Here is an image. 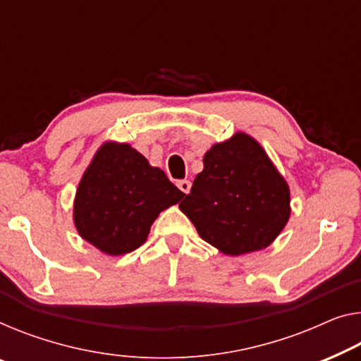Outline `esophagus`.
<instances>
[{
	"label": "esophagus",
	"instance_id": "34e87169",
	"mask_svg": "<svg viewBox=\"0 0 361 361\" xmlns=\"http://www.w3.org/2000/svg\"><path fill=\"white\" fill-rule=\"evenodd\" d=\"M176 186H178L180 190L185 192V195H188V192H190V190H191V181L190 180H181V181L176 183Z\"/></svg>",
	"mask_w": 361,
	"mask_h": 361
}]
</instances>
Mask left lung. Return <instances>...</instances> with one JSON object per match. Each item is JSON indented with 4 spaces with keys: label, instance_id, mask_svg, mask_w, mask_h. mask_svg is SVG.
<instances>
[{
    "label": "left lung",
    "instance_id": "1",
    "mask_svg": "<svg viewBox=\"0 0 361 361\" xmlns=\"http://www.w3.org/2000/svg\"><path fill=\"white\" fill-rule=\"evenodd\" d=\"M180 211L227 256L267 248L290 219V188L255 137L235 133L204 155Z\"/></svg>",
    "mask_w": 361,
    "mask_h": 361
}]
</instances>
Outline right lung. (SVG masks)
I'll return each mask as SVG.
<instances>
[{
  "label": "right lung",
  "mask_w": 361,
  "mask_h": 361,
  "mask_svg": "<svg viewBox=\"0 0 361 361\" xmlns=\"http://www.w3.org/2000/svg\"><path fill=\"white\" fill-rule=\"evenodd\" d=\"M183 196L141 152L106 141L79 181L73 220L80 238L105 255L121 256L137 250L159 214Z\"/></svg>",
  "instance_id": "right-lung-1"
}]
</instances>
